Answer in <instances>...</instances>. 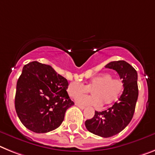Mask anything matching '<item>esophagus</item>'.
I'll list each match as a JSON object with an SVG mask.
<instances>
[{"mask_svg":"<svg viewBox=\"0 0 155 155\" xmlns=\"http://www.w3.org/2000/svg\"><path fill=\"white\" fill-rule=\"evenodd\" d=\"M75 105H76V106H77L79 108H80L81 110H84V109H85V106H81V105H79V104H75Z\"/></svg>","mask_w":155,"mask_h":155,"instance_id":"esophagus-1","label":"esophagus"}]
</instances>
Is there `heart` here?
Listing matches in <instances>:
<instances>
[{
    "mask_svg": "<svg viewBox=\"0 0 155 155\" xmlns=\"http://www.w3.org/2000/svg\"><path fill=\"white\" fill-rule=\"evenodd\" d=\"M123 87L124 84L121 80L113 78L110 73H102L92 78L87 85L77 81L71 82L67 91L70 97L76 98L91 91L93 95L81 96L76 99V102L81 106L99 107L102 104L108 106L114 103L120 95Z\"/></svg>",
    "mask_w": 155,
    "mask_h": 155,
    "instance_id": "b5f03b06",
    "label": "heart"
}]
</instances>
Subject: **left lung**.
<instances>
[{"instance_id":"8db88e82","label":"left lung","mask_w":155,"mask_h":155,"mask_svg":"<svg viewBox=\"0 0 155 155\" xmlns=\"http://www.w3.org/2000/svg\"><path fill=\"white\" fill-rule=\"evenodd\" d=\"M105 67L117 71L124 84V91L112 107L102 112L95 111L93 118L86 120L85 126L90 132L108 138L121 132L132 120L139 90L137 71L129 64L117 61L110 62Z\"/></svg>"}]
</instances>
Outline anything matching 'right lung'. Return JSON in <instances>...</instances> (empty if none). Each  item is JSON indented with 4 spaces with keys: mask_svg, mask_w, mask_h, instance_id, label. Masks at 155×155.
<instances>
[{
    "mask_svg": "<svg viewBox=\"0 0 155 155\" xmlns=\"http://www.w3.org/2000/svg\"><path fill=\"white\" fill-rule=\"evenodd\" d=\"M68 80L50 65L32 61L23 66L16 84L15 108L22 124L36 133L58 128L74 102Z\"/></svg>",
    "mask_w": 155,
    "mask_h": 155,
    "instance_id": "add662e5",
    "label": "right lung"
}]
</instances>
